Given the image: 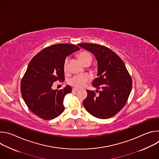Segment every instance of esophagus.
<instances>
[{"label":"esophagus","instance_id":"obj_1","mask_svg":"<svg viewBox=\"0 0 159 159\" xmlns=\"http://www.w3.org/2000/svg\"><path fill=\"white\" fill-rule=\"evenodd\" d=\"M72 91H73V92H77V91H79V89L73 88V89H72Z\"/></svg>","mask_w":159,"mask_h":159}]
</instances>
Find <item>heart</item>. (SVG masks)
<instances>
[{
	"label": "heart",
	"instance_id": "obj_1",
	"mask_svg": "<svg viewBox=\"0 0 159 159\" xmlns=\"http://www.w3.org/2000/svg\"><path fill=\"white\" fill-rule=\"evenodd\" d=\"M79 59L80 61L84 64L86 61L89 60H93L92 55H90L89 53L84 52H82L79 56ZM68 63H69V58H66L64 61L63 64V69L65 70H66L67 66H68ZM89 80V77L87 75H74L72 78H70L69 80V83L72 85L74 87H82Z\"/></svg>",
	"mask_w": 159,
	"mask_h": 159
}]
</instances>
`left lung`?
Masks as SVG:
<instances>
[{
    "instance_id": "left-lung-1",
    "label": "left lung",
    "mask_w": 159,
    "mask_h": 159,
    "mask_svg": "<svg viewBox=\"0 0 159 159\" xmlns=\"http://www.w3.org/2000/svg\"><path fill=\"white\" fill-rule=\"evenodd\" d=\"M78 46L92 53L98 64L97 76L92 82L97 89L87 90L83 104L88 112L100 119L114 116L124 107L132 87V80L123 60L114 52L102 45L79 43Z\"/></svg>"
}]
</instances>
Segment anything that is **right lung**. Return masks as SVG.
Returning <instances> with one entry per match:
<instances>
[{
    "instance_id": "add662e5",
    "label": "right lung",
    "mask_w": 159,
    "mask_h": 159,
    "mask_svg": "<svg viewBox=\"0 0 159 159\" xmlns=\"http://www.w3.org/2000/svg\"><path fill=\"white\" fill-rule=\"evenodd\" d=\"M79 50L75 44H57L42 50L29 63L21 80L20 91L26 104L36 116L48 120L63 112L64 97L72 92V88L66 85L58 90L52 87L57 80H65L64 61Z\"/></svg>"
}]
</instances>
